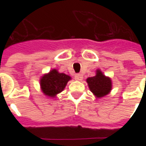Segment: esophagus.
I'll return each mask as SVG.
<instances>
[{"mask_svg":"<svg viewBox=\"0 0 146 146\" xmlns=\"http://www.w3.org/2000/svg\"><path fill=\"white\" fill-rule=\"evenodd\" d=\"M75 79H76V80H82V74H80V73H76V75H75Z\"/></svg>","mask_w":146,"mask_h":146,"instance_id":"esophagus-1","label":"esophagus"}]
</instances>
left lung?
I'll return each instance as SVG.
<instances>
[{
	"label": "left lung",
	"instance_id": "8db88e82",
	"mask_svg": "<svg viewBox=\"0 0 146 146\" xmlns=\"http://www.w3.org/2000/svg\"><path fill=\"white\" fill-rule=\"evenodd\" d=\"M91 92L97 97L102 98L108 95L112 89V81L100 70H97L96 75L86 80Z\"/></svg>",
	"mask_w": 146,
	"mask_h": 146
}]
</instances>
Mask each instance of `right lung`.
Wrapping results in <instances>:
<instances>
[{"label":"right lung","mask_w":146,"mask_h":146,"mask_svg":"<svg viewBox=\"0 0 146 146\" xmlns=\"http://www.w3.org/2000/svg\"><path fill=\"white\" fill-rule=\"evenodd\" d=\"M70 80H71L70 76L58 73L57 70L54 69L40 78V84L42 92L48 97L54 98L63 91Z\"/></svg>","instance_id":"add662e5"}]
</instances>
